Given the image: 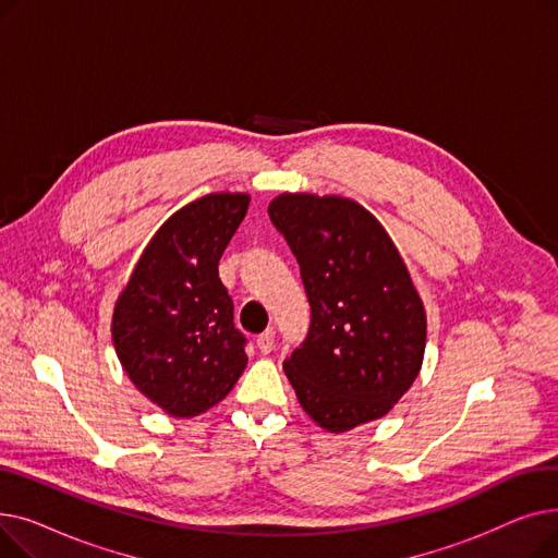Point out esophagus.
<instances>
[{
  "label": "esophagus",
  "mask_w": 558,
  "mask_h": 558,
  "mask_svg": "<svg viewBox=\"0 0 558 558\" xmlns=\"http://www.w3.org/2000/svg\"><path fill=\"white\" fill-rule=\"evenodd\" d=\"M274 339H276V332L274 330H267V332H262L259 337H257V350L262 355H269L271 350H274Z\"/></svg>",
  "instance_id": "1"
}]
</instances>
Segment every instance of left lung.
<instances>
[{
    "label": "left lung",
    "mask_w": 558,
    "mask_h": 558,
    "mask_svg": "<svg viewBox=\"0 0 558 558\" xmlns=\"http://www.w3.org/2000/svg\"><path fill=\"white\" fill-rule=\"evenodd\" d=\"M269 217L301 264L307 339L282 368L332 434L387 416L421 373L427 316L389 232L353 198L284 192Z\"/></svg>",
    "instance_id": "left-lung-1"
}]
</instances>
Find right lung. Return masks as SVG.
Returning <instances> with one entry per match:
<instances>
[{
    "instance_id": "right-lung-1",
    "label": "right lung",
    "mask_w": 558,
    "mask_h": 558,
    "mask_svg": "<svg viewBox=\"0 0 558 558\" xmlns=\"http://www.w3.org/2000/svg\"><path fill=\"white\" fill-rule=\"evenodd\" d=\"M244 192L205 194L146 244L112 312V345L135 389L173 418L221 402L246 368L219 259L246 217Z\"/></svg>"
}]
</instances>
